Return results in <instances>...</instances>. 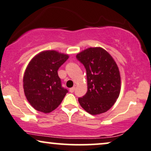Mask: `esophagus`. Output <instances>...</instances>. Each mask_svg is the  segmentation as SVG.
<instances>
[{
  "label": "esophagus",
  "instance_id": "1",
  "mask_svg": "<svg viewBox=\"0 0 151 151\" xmlns=\"http://www.w3.org/2000/svg\"><path fill=\"white\" fill-rule=\"evenodd\" d=\"M74 90H75V87H72V88H70L69 91L70 93H73L74 91Z\"/></svg>",
  "mask_w": 151,
  "mask_h": 151
}]
</instances>
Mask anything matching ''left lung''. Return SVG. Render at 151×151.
I'll use <instances>...</instances> for the list:
<instances>
[{"label": "left lung", "instance_id": "left-lung-1", "mask_svg": "<svg viewBox=\"0 0 151 151\" xmlns=\"http://www.w3.org/2000/svg\"><path fill=\"white\" fill-rule=\"evenodd\" d=\"M86 70L88 91L79 102L92 115L104 113L115 104L121 92V74L112 56L102 47H90L77 55Z\"/></svg>", "mask_w": 151, "mask_h": 151}]
</instances>
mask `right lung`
Instances as JSON below:
<instances>
[{
    "label": "right lung",
    "mask_w": 151,
    "mask_h": 151,
    "mask_svg": "<svg viewBox=\"0 0 151 151\" xmlns=\"http://www.w3.org/2000/svg\"><path fill=\"white\" fill-rule=\"evenodd\" d=\"M69 56L55 50L37 53L31 59L23 78L24 94L38 111L50 113L60 105L68 90L61 86L58 70Z\"/></svg>",
    "instance_id": "add662e5"
}]
</instances>
